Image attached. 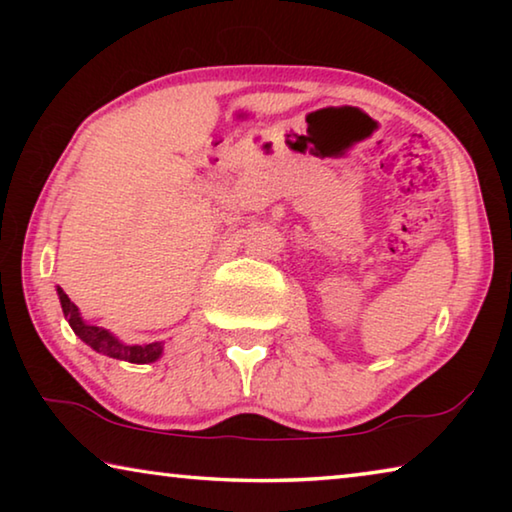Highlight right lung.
Returning <instances> with one entry per match:
<instances>
[{
	"instance_id": "1",
	"label": "right lung",
	"mask_w": 512,
	"mask_h": 512,
	"mask_svg": "<svg viewBox=\"0 0 512 512\" xmlns=\"http://www.w3.org/2000/svg\"><path fill=\"white\" fill-rule=\"evenodd\" d=\"M56 291H58L60 307H63V314L67 318L69 327H72L74 334L79 336L83 343H88L92 350H97L99 354H106V357H110V359H119V361H128V363H153L160 359V354L164 350L162 341L144 343V345L121 343L115 334L108 332V329L85 323V320L81 318L79 307H76L74 302L67 298V293L60 287H56Z\"/></svg>"
}]
</instances>
